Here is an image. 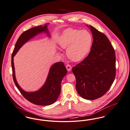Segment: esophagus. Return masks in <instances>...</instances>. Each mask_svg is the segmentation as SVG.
<instances>
[{
    "mask_svg": "<svg viewBox=\"0 0 130 130\" xmlns=\"http://www.w3.org/2000/svg\"><path fill=\"white\" fill-rule=\"evenodd\" d=\"M66 68H67V69L68 70V71H70L71 70V67L69 65V64H67V66H66Z\"/></svg>",
    "mask_w": 130,
    "mask_h": 130,
    "instance_id": "34e87169",
    "label": "esophagus"
}]
</instances>
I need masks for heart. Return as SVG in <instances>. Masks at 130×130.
Listing matches in <instances>:
<instances>
[{"label": "heart", "mask_w": 130, "mask_h": 130, "mask_svg": "<svg viewBox=\"0 0 130 130\" xmlns=\"http://www.w3.org/2000/svg\"><path fill=\"white\" fill-rule=\"evenodd\" d=\"M58 42L61 49L67 48L66 55L69 58L74 61H79L84 59L89 53L93 38L86 30L70 28L62 32Z\"/></svg>", "instance_id": "b5f03b06"}]
</instances>
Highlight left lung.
Instances as JSON below:
<instances>
[{"label":"left lung","mask_w":130,"mask_h":130,"mask_svg":"<svg viewBox=\"0 0 130 130\" xmlns=\"http://www.w3.org/2000/svg\"><path fill=\"white\" fill-rule=\"evenodd\" d=\"M93 35L91 51L83 60L72 68L76 89L84 99L93 100L104 95L111 86L116 74L114 49L106 36L87 25Z\"/></svg>","instance_id":"8db88e82"}]
</instances>
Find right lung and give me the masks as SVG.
I'll return each mask as SVG.
<instances>
[{"instance_id": "obj_1", "label": "right lung", "mask_w": 130, "mask_h": 130, "mask_svg": "<svg viewBox=\"0 0 130 130\" xmlns=\"http://www.w3.org/2000/svg\"><path fill=\"white\" fill-rule=\"evenodd\" d=\"M48 24L49 23L46 24L43 26H39L34 27L24 32L18 38L12 55L11 66L14 83L24 98L36 105H49L54 104L57 101L61 93V82L67 73L66 68L62 62L55 63L50 68L46 82L42 87L38 91L27 92L23 90L18 84L15 73L14 57L24 44L36 35L45 32L49 37L50 36L47 28Z\"/></svg>"}]
</instances>
